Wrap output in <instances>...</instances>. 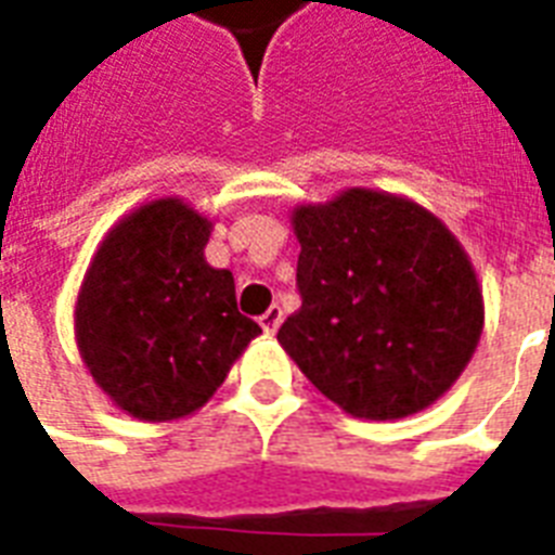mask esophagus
I'll return each instance as SVG.
<instances>
[{
  "label": "esophagus",
  "instance_id": "esophagus-1",
  "mask_svg": "<svg viewBox=\"0 0 555 555\" xmlns=\"http://www.w3.org/2000/svg\"><path fill=\"white\" fill-rule=\"evenodd\" d=\"M259 325L264 334H276V328L282 325V308H279V305H273L270 311H264V317L259 320Z\"/></svg>",
  "mask_w": 555,
  "mask_h": 555
}]
</instances>
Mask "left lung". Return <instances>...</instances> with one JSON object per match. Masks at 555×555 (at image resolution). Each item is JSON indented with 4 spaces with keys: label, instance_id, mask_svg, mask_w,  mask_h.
I'll return each instance as SVG.
<instances>
[{
    "label": "left lung",
    "instance_id": "obj_1",
    "mask_svg": "<svg viewBox=\"0 0 555 555\" xmlns=\"http://www.w3.org/2000/svg\"><path fill=\"white\" fill-rule=\"evenodd\" d=\"M302 308L279 328L291 360L343 412L400 421L452 388L483 331L475 268L417 201L351 186L291 212Z\"/></svg>",
    "mask_w": 555,
    "mask_h": 555
}]
</instances>
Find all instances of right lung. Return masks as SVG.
<instances>
[{
  "mask_svg": "<svg viewBox=\"0 0 555 555\" xmlns=\"http://www.w3.org/2000/svg\"><path fill=\"white\" fill-rule=\"evenodd\" d=\"M212 221L155 198L100 242L74 305V337L100 391L129 417L181 421L261 334L235 308L230 270L207 264Z\"/></svg>",
  "mask_w": 555,
  "mask_h": 555,
  "instance_id": "1",
  "label": "right lung"
}]
</instances>
